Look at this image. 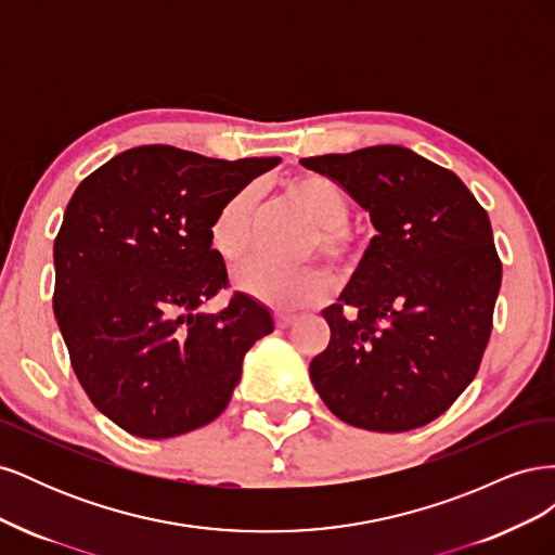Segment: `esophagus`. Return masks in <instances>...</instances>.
Here are the masks:
<instances>
[{"instance_id":"esophagus-1","label":"esophagus","mask_w":555,"mask_h":555,"mask_svg":"<svg viewBox=\"0 0 555 555\" xmlns=\"http://www.w3.org/2000/svg\"><path fill=\"white\" fill-rule=\"evenodd\" d=\"M294 322H296V314L294 312H278L275 314V324L280 328H289Z\"/></svg>"}]
</instances>
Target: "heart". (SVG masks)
<instances>
[{
  "instance_id": "1",
  "label": "heart",
  "mask_w": 555,
  "mask_h": 555,
  "mask_svg": "<svg viewBox=\"0 0 555 555\" xmlns=\"http://www.w3.org/2000/svg\"><path fill=\"white\" fill-rule=\"evenodd\" d=\"M289 198L314 224V236L308 243V255L322 251L335 263L351 261L359 255V236L347 224L351 196L343 184L322 176L306 173L289 182ZM259 194L255 188L233 192L217 208L208 243L224 263H238L249 249L251 224H255ZM241 292L263 306L278 310H296L322 300L331 289V275L322 266L278 268L263 261L245 266L236 278Z\"/></svg>"
}]
</instances>
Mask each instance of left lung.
<instances>
[{
	"mask_svg": "<svg viewBox=\"0 0 555 555\" xmlns=\"http://www.w3.org/2000/svg\"><path fill=\"white\" fill-rule=\"evenodd\" d=\"M349 192L377 229L338 304L310 379L340 422L402 433L430 424L475 379L502 263L463 180L402 145L300 159Z\"/></svg>",
	"mask_w": 555,
	"mask_h": 555,
	"instance_id": "1",
	"label": "left lung"
}]
</instances>
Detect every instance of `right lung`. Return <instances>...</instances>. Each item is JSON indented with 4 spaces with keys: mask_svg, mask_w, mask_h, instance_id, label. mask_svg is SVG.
<instances>
[{
    "mask_svg": "<svg viewBox=\"0 0 555 555\" xmlns=\"http://www.w3.org/2000/svg\"><path fill=\"white\" fill-rule=\"evenodd\" d=\"M278 164L141 145L78 184L53 247V310L80 386L122 430L166 440L215 422L247 349L273 333L247 294L201 306L229 284L208 243L217 208Z\"/></svg>",
    "mask_w": 555,
    "mask_h": 555,
    "instance_id": "1",
    "label": "right lung"
}]
</instances>
